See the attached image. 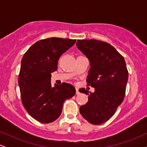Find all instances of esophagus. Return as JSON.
<instances>
[{
  "label": "esophagus",
  "mask_w": 147,
  "mask_h": 147,
  "mask_svg": "<svg viewBox=\"0 0 147 147\" xmlns=\"http://www.w3.org/2000/svg\"><path fill=\"white\" fill-rule=\"evenodd\" d=\"M76 94H77V95H79V90H78V88H76Z\"/></svg>",
  "instance_id": "1"
}]
</instances>
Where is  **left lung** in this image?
<instances>
[{"instance_id":"left-lung-1","label":"left lung","mask_w":147,"mask_h":147,"mask_svg":"<svg viewBox=\"0 0 147 147\" xmlns=\"http://www.w3.org/2000/svg\"><path fill=\"white\" fill-rule=\"evenodd\" d=\"M76 45L90 61L87 85L95 88L90 94L84 88L79 90L88 95V101L79 111L90 124H101L113 117L124 100L129 77L125 60L106 42L77 40Z\"/></svg>"}]
</instances>
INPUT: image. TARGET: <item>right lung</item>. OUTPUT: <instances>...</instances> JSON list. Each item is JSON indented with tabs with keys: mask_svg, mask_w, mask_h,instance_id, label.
I'll return each instance as SVG.
<instances>
[{
	"mask_svg": "<svg viewBox=\"0 0 147 147\" xmlns=\"http://www.w3.org/2000/svg\"><path fill=\"white\" fill-rule=\"evenodd\" d=\"M76 40L48 38L36 42L21 60L18 85L25 110L38 122L48 124L60 116L64 101L75 95L71 84L51 85V73L57 70L61 55Z\"/></svg>",
	"mask_w": 147,
	"mask_h": 147,
	"instance_id": "right-lung-1",
	"label": "right lung"
}]
</instances>
